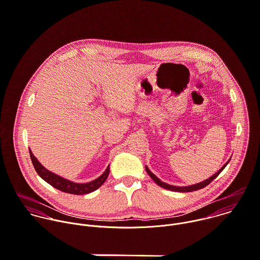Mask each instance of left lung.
I'll use <instances>...</instances> for the list:
<instances>
[{
	"instance_id": "obj_1",
	"label": "left lung",
	"mask_w": 260,
	"mask_h": 260,
	"mask_svg": "<svg viewBox=\"0 0 260 260\" xmlns=\"http://www.w3.org/2000/svg\"><path fill=\"white\" fill-rule=\"evenodd\" d=\"M230 159H231V158H230ZM230 159L218 170V172H216V173H215L213 176H211L210 178H208V179H206L205 181L200 182V183H198V184H194V185H191V186H185V187L173 186V185H169V184H167V183H165V182H161L155 175H153V174L149 171V169H148L147 167H145V170H146L147 174L150 176V178H151L158 186H160V187H162V188H165V189H168V190H171V191H176V192H192V191H196V190L202 189V188H204L205 186H207L210 182H212V181L220 174V172L225 168V166L229 164Z\"/></svg>"
}]
</instances>
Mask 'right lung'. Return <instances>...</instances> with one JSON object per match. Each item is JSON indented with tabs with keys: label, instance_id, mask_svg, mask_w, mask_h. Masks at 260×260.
Returning a JSON list of instances; mask_svg holds the SVG:
<instances>
[{
	"label": "right lung",
	"instance_id": "1",
	"mask_svg": "<svg viewBox=\"0 0 260 260\" xmlns=\"http://www.w3.org/2000/svg\"><path fill=\"white\" fill-rule=\"evenodd\" d=\"M30 153V158L32 161V165L39 174V176L45 180L47 183L52 185L54 188L65 192V193H70V194H75V195H81V194H87L90 192L95 191L99 189L107 180L109 174H110V165L104 172L102 176H100L98 179L88 182V183H75L72 181H69L63 177H60L51 171L47 170L39 160L38 158L34 155L32 151L29 150Z\"/></svg>",
	"mask_w": 260,
	"mask_h": 260
}]
</instances>
